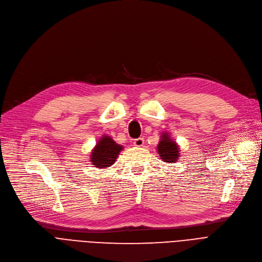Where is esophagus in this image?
I'll list each match as a JSON object with an SVG mask.
<instances>
[{"label": "esophagus", "instance_id": "esophagus-1", "mask_svg": "<svg viewBox=\"0 0 262 262\" xmlns=\"http://www.w3.org/2000/svg\"><path fill=\"white\" fill-rule=\"evenodd\" d=\"M143 142H144V139L141 138V137H139V138L134 140V146H136V147H142V146H143Z\"/></svg>", "mask_w": 262, "mask_h": 262}]
</instances>
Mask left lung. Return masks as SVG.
Wrapping results in <instances>:
<instances>
[{"instance_id":"obj_1","label":"left lung","mask_w":262,"mask_h":262,"mask_svg":"<svg viewBox=\"0 0 262 262\" xmlns=\"http://www.w3.org/2000/svg\"><path fill=\"white\" fill-rule=\"evenodd\" d=\"M162 139L158 146V152L161 159L164 162L173 163L179 158V149L175 141H172L170 137L165 133L162 135Z\"/></svg>"}]
</instances>
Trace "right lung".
<instances>
[{"instance_id": "1", "label": "right lung", "mask_w": 262, "mask_h": 262, "mask_svg": "<svg viewBox=\"0 0 262 262\" xmlns=\"http://www.w3.org/2000/svg\"><path fill=\"white\" fill-rule=\"evenodd\" d=\"M123 147L116 143L112 138L103 136L92 152L91 162L98 168H106L113 165Z\"/></svg>"}]
</instances>
